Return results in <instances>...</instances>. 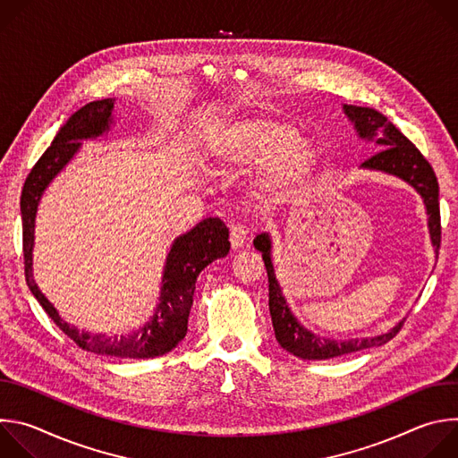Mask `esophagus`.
I'll return each instance as SVG.
<instances>
[{"label":"esophagus","mask_w":458,"mask_h":458,"mask_svg":"<svg viewBox=\"0 0 458 458\" xmlns=\"http://www.w3.org/2000/svg\"><path fill=\"white\" fill-rule=\"evenodd\" d=\"M246 239H248V230L244 226L235 225L230 228V244L233 250L241 248L246 242Z\"/></svg>","instance_id":"obj_1"}]
</instances>
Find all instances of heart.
<instances>
[{"mask_svg":"<svg viewBox=\"0 0 458 458\" xmlns=\"http://www.w3.org/2000/svg\"><path fill=\"white\" fill-rule=\"evenodd\" d=\"M216 156L226 168L267 166L270 186H286L306 177L318 152L302 143L301 130L277 119H244L225 128Z\"/></svg>","mask_w":458,"mask_h":458,"instance_id":"b5f03b06","label":"heart"}]
</instances>
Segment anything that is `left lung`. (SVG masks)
Masks as SVG:
<instances>
[{
	"label": "left lung",
	"instance_id": "8db88e82",
	"mask_svg": "<svg viewBox=\"0 0 458 458\" xmlns=\"http://www.w3.org/2000/svg\"><path fill=\"white\" fill-rule=\"evenodd\" d=\"M344 110L348 117L355 123L360 138L368 141L378 143L380 150L368 157L362 166L382 170L387 174L399 175L401 179L408 181L411 186L417 188V191L424 198L428 216H429V233L433 246L438 251L440 239H442V226H440V207H438V181L437 175L428 163V159L420 154V150L401 132V130L389 123L380 112L373 108L364 106H353L344 105ZM253 246L263 253V260L268 274V284H270V313L276 330L277 343L290 352L292 355L304 359V360H324L334 359L348 353H355L366 348L382 346L387 341L394 339L401 328L404 326V320L399 322L389 334H384L380 337H369V339H352V341H324L308 330L293 318L290 313L286 301L279 290V284L274 276L272 259H270V237L267 233H260L253 239Z\"/></svg>",
	"mask_w": 458,
	"mask_h": 458
}]
</instances>
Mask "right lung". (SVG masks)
Instances as JSON below:
<instances>
[{"mask_svg": "<svg viewBox=\"0 0 458 458\" xmlns=\"http://www.w3.org/2000/svg\"><path fill=\"white\" fill-rule=\"evenodd\" d=\"M114 99L92 101L80 108L71 119L61 126L52 145L32 166L21 190V217H23V265L25 279L48 313V317L59 326V330L71 337L80 348L101 355H112L121 359H150L168 353L184 339L188 330V313L193 302L195 281L198 276L216 259L225 257L230 251L228 230L217 217H208L188 233L181 235L166 259L163 277L161 304L156 317L145 328L134 335L110 339L105 335L80 334L76 328L64 322L52 304L45 299L32 279V244H34V217L43 190L50 179L78 152L81 140L96 138L108 128Z\"/></svg>", "mask_w": 458, "mask_h": 458, "instance_id": "add662e5", "label": "right lung"}]
</instances>
